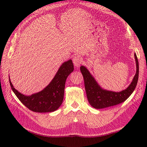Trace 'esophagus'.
<instances>
[{"label":"esophagus","instance_id":"34e87169","mask_svg":"<svg viewBox=\"0 0 147 147\" xmlns=\"http://www.w3.org/2000/svg\"><path fill=\"white\" fill-rule=\"evenodd\" d=\"M73 62L74 65L76 67H78L79 66H80V65L82 63V59L80 56H75L73 58Z\"/></svg>","mask_w":147,"mask_h":147}]
</instances>
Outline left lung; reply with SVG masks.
I'll use <instances>...</instances> for the list:
<instances>
[{"label":"left lung","instance_id":"left-lung-1","mask_svg":"<svg viewBox=\"0 0 147 147\" xmlns=\"http://www.w3.org/2000/svg\"><path fill=\"white\" fill-rule=\"evenodd\" d=\"M137 71L129 86L121 92H113L104 90L97 83L88 69L83 65L80 67L83 76L87 98L89 103L95 109H104L116 105L125 101L134 91L139 78V62L135 53Z\"/></svg>","mask_w":147,"mask_h":147}]
</instances>
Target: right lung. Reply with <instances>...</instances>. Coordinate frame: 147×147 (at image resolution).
<instances>
[{"label": "right lung", "mask_w": 147, "mask_h": 147, "mask_svg": "<svg viewBox=\"0 0 147 147\" xmlns=\"http://www.w3.org/2000/svg\"><path fill=\"white\" fill-rule=\"evenodd\" d=\"M74 69L72 60L65 62L51 83L42 91L30 96H24L15 90L10 80V84L18 98L29 110L39 113L54 112L63 103L65 80Z\"/></svg>", "instance_id": "right-lung-1"}]
</instances>
